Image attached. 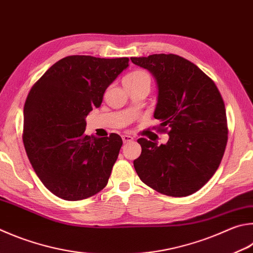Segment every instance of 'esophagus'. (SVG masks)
<instances>
[{"mask_svg":"<svg viewBox=\"0 0 253 253\" xmlns=\"http://www.w3.org/2000/svg\"><path fill=\"white\" fill-rule=\"evenodd\" d=\"M122 138H123V141L125 142V144H126V142H129V141L134 140V138H132V137L129 136V135H123Z\"/></svg>","mask_w":253,"mask_h":253,"instance_id":"34e87169","label":"esophagus"}]
</instances>
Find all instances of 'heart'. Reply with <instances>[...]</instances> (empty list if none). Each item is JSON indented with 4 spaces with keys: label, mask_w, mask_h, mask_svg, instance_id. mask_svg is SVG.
Wrapping results in <instances>:
<instances>
[{
    "label": "heart",
    "mask_w": 253,
    "mask_h": 253,
    "mask_svg": "<svg viewBox=\"0 0 253 253\" xmlns=\"http://www.w3.org/2000/svg\"><path fill=\"white\" fill-rule=\"evenodd\" d=\"M141 81H149V76L146 74L145 72L142 71H135L128 74L125 79H124V84H127V83H137Z\"/></svg>",
    "instance_id": "heart-1"
}]
</instances>
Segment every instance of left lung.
Here are the masks:
<instances>
[{"mask_svg": "<svg viewBox=\"0 0 253 253\" xmlns=\"http://www.w3.org/2000/svg\"><path fill=\"white\" fill-rule=\"evenodd\" d=\"M157 85L154 117L169 129L166 144L138 139L134 160L140 180L160 194L186 197L213 176L228 140L227 115L214 83L188 59L174 54L130 57Z\"/></svg>", "mask_w": 253, "mask_h": 253, "instance_id": "1", "label": "left lung"}]
</instances>
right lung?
<instances>
[{"mask_svg": "<svg viewBox=\"0 0 253 253\" xmlns=\"http://www.w3.org/2000/svg\"><path fill=\"white\" fill-rule=\"evenodd\" d=\"M127 57L67 56L32 87L24 105L23 142L34 171L55 196L76 201L107 185L123 145L121 136L84 134L86 117L107 87L129 66Z\"/></svg>", "mask_w": 253, "mask_h": 253, "instance_id": "add662e5", "label": "right lung"}]
</instances>
